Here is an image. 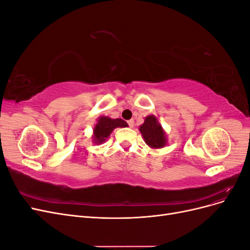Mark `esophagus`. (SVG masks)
Instances as JSON below:
<instances>
[{
    "label": "esophagus",
    "mask_w": 250,
    "mask_h": 250,
    "mask_svg": "<svg viewBox=\"0 0 250 250\" xmlns=\"http://www.w3.org/2000/svg\"><path fill=\"white\" fill-rule=\"evenodd\" d=\"M127 123H128V125H129L130 128H133V126H134V121L133 120H129Z\"/></svg>",
    "instance_id": "34e87169"
}]
</instances>
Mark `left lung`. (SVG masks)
<instances>
[{
    "label": "left lung",
    "mask_w": 250,
    "mask_h": 250,
    "mask_svg": "<svg viewBox=\"0 0 250 250\" xmlns=\"http://www.w3.org/2000/svg\"><path fill=\"white\" fill-rule=\"evenodd\" d=\"M140 131L144 141L148 146L153 149L163 148L167 145V138L162 125L153 115L145 118L144 123L140 126Z\"/></svg>",
    "instance_id": "left-lung-1"
}]
</instances>
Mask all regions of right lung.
Returning <instances> with one entry per match:
<instances>
[{"label":"right lung","instance_id":"add662e5","mask_svg":"<svg viewBox=\"0 0 250 250\" xmlns=\"http://www.w3.org/2000/svg\"><path fill=\"white\" fill-rule=\"evenodd\" d=\"M128 124L122 119H110L100 117L94 128L93 140L95 144H102L109 137L112 130L117 127H127Z\"/></svg>","mask_w":250,"mask_h":250}]
</instances>
